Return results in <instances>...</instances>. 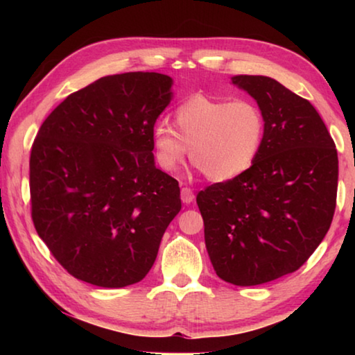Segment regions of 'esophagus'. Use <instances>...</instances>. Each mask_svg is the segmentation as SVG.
<instances>
[{"label": "esophagus", "mask_w": 355, "mask_h": 355, "mask_svg": "<svg viewBox=\"0 0 355 355\" xmlns=\"http://www.w3.org/2000/svg\"><path fill=\"white\" fill-rule=\"evenodd\" d=\"M180 194H182V200L183 203H186V205H189L191 202H194V192H192V189L182 188V192H180Z\"/></svg>", "instance_id": "esophagus-1"}]
</instances>
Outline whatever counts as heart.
I'll list each match as a JSON object with an SVG mask.
<instances>
[{
  "label": "heart",
  "mask_w": 355,
  "mask_h": 355,
  "mask_svg": "<svg viewBox=\"0 0 355 355\" xmlns=\"http://www.w3.org/2000/svg\"><path fill=\"white\" fill-rule=\"evenodd\" d=\"M166 123L152 130L155 161L164 172H175L189 147L196 169L209 182L225 183L244 175L260 155L266 120L260 106L248 98L225 100L192 95Z\"/></svg>",
  "instance_id": "heart-1"
}]
</instances>
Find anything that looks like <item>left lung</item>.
Wrapping results in <instances>:
<instances>
[{
  "label": "left lung",
  "mask_w": 355,
  "mask_h": 355,
  "mask_svg": "<svg viewBox=\"0 0 355 355\" xmlns=\"http://www.w3.org/2000/svg\"><path fill=\"white\" fill-rule=\"evenodd\" d=\"M232 83L263 111L264 144L244 175L208 186L197 205L216 274L254 286L297 271L326 236L338 156L309 100L269 76L236 75Z\"/></svg>",
  "instance_id": "8db88e82"
}]
</instances>
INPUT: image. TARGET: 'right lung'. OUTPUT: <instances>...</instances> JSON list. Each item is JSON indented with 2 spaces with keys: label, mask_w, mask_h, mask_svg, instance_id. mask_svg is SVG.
<instances>
[{
  "label": "right lung",
  "mask_w": 355,
  "mask_h": 355,
  "mask_svg": "<svg viewBox=\"0 0 355 355\" xmlns=\"http://www.w3.org/2000/svg\"><path fill=\"white\" fill-rule=\"evenodd\" d=\"M172 84L155 71L103 76L42 123L29 159L33 222L73 277L123 288L152 269L182 209L178 182L156 169L152 153Z\"/></svg>",
  "instance_id": "right-lung-1"
}]
</instances>
